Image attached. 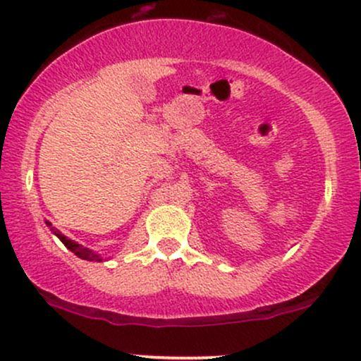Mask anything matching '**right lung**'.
I'll list each match as a JSON object with an SVG mask.
<instances>
[{"instance_id": "add662e5", "label": "right lung", "mask_w": 361, "mask_h": 361, "mask_svg": "<svg viewBox=\"0 0 361 361\" xmlns=\"http://www.w3.org/2000/svg\"><path fill=\"white\" fill-rule=\"evenodd\" d=\"M47 226H51V223H47ZM51 229H53V233H54V235H56L58 238L63 241V245H65V247L68 248V250L73 252L75 255H77V257H80V259H84V260H96V262H97V260H102L101 257L96 255V253H94V252H90L89 248L82 247V245H78L77 241H73V240H68V238H66V236H63L61 233L56 231V229H54V228H51Z\"/></svg>"}]
</instances>
